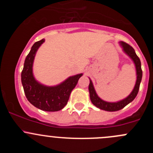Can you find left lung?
Segmentation results:
<instances>
[{"mask_svg": "<svg viewBox=\"0 0 153 153\" xmlns=\"http://www.w3.org/2000/svg\"><path fill=\"white\" fill-rule=\"evenodd\" d=\"M119 44L121 47H122L124 53L126 54L132 59V61H133L135 67V70H136V82H135V86H134L131 93L126 98L119 101H117V102H108V101H105L101 99L97 95L95 88H94L93 84H92V81L89 78V92L91 101L96 107L103 109V110L108 111V112H115V111L120 110V109H123L124 106L127 105L128 104L132 102L135 99V97H136L137 94H138V90H139L140 84H141V79H142V70H141V61H140L139 58L137 56L134 49L131 46H129V44H126V43L123 42V41H120Z\"/></svg>", "mask_w": 153, "mask_h": 153, "instance_id": "8db88e82", "label": "left lung"}]
</instances>
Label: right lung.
<instances>
[{"label": "right lung", "instance_id": "1", "mask_svg": "<svg viewBox=\"0 0 153 153\" xmlns=\"http://www.w3.org/2000/svg\"><path fill=\"white\" fill-rule=\"evenodd\" d=\"M45 41L35 42L26 58L21 72V82L27 100L35 107L47 112H56L67 105L72 89L77 85L82 73L70 76L56 86H46L35 78L32 71L34 59L38 48Z\"/></svg>", "mask_w": 153, "mask_h": 153}]
</instances>
